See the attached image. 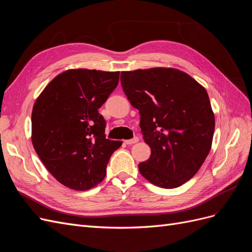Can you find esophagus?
Returning a JSON list of instances; mask_svg holds the SVG:
<instances>
[{
	"instance_id": "1",
	"label": "esophagus",
	"mask_w": 252,
	"mask_h": 252,
	"mask_svg": "<svg viewBox=\"0 0 252 252\" xmlns=\"http://www.w3.org/2000/svg\"><path fill=\"white\" fill-rule=\"evenodd\" d=\"M139 138H138V136H134V138L133 139H130V140H126L125 141V143L127 144V145H131V144H135V143H138L139 142Z\"/></svg>"
}]
</instances>
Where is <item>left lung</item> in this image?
I'll list each match as a JSON object with an SVG mask.
<instances>
[{
  "mask_svg": "<svg viewBox=\"0 0 252 252\" xmlns=\"http://www.w3.org/2000/svg\"><path fill=\"white\" fill-rule=\"evenodd\" d=\"M128 100L141 116L150 158L139 164L143 177L166 189L177 188L199 171L215 132V116L206 89L173 68L121 73Z\"/></svg>",
  "mask_w": 252,
  "mask_h": 252,
  "instance_id": "obj_1",
  "label": "left lung"
}]
</instances>
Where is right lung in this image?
I'll use <instances>...</instances> for the list:
<instances>
[{
  "label": "right lung",
  "mask_w": 252,
  "mask_h": 252,
  "mask_svg": "<svg viewBox=\"0 0 252 252\" xmlns=\"http://www.w3.org/2000/svg\"><path fill=\"white\" fill-rule=\"evenodd\" d=\"M119 78V71L67 70L45 87L33 105L34 150L68 188L83 191L101 183L111 155L122 145L106 139V121L98 113Z\"/></svg>",
  "instance_id": "obj_1"
}]
</instances>
